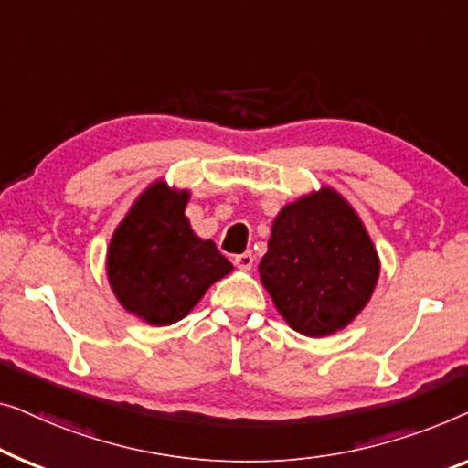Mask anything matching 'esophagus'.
<instances>
[{
	"label": "esophagus",
	"instance_id": "1",
	"mask_svg": "<svg viewBox=\"0 0 468 468\" xmlns=\"http://www.w3.org/2000/svg\"><path fill=\"white\" fill-rule=\"evenodd\" d=\"M233 262L237 265V269H241V271H250V269L254 267V256H252V252L237 254Z\"/></svg>",
	"mask_w": 468,
	"mask_h": 468
}]
</instances>
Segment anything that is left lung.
<instances>
[{
	"instance_id": "1",
	"label": "left lung",
	"mask_w": 468,
	"mask_h": 468,
	"mask_svg": "<svg viewBox=\"0 0 468 468\" xmlns=\"http://www.w3.org/2000/svg\"><path fill=\"white\" fill-rule=\"evenodd\" d=\"M259 273L288 326L326 337L363 312L378 284L379 256L350 203L322 186L282 207Z\"/></svg>"
}]
</instances>
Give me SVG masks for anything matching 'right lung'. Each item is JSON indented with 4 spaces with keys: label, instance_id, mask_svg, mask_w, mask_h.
Returning <instances> with one entry per match:
<instances>
[{
    "label": "right lung",
    "instance_id": "add662e5",
    "mask_svg": "<svg viewBox=\"0 0 468 468\" xmlns=\"http://www.w3.org/2000/svg\"><path fill=\"white\" fill-rule=\"evenodd\" d=\"M188 190L159 180L137 197L108 248L112 292L153 326L182 320L214 282L233 271L212 239L197 237L184 209Z\"/></svg>",
    "mask_w": 468,
    "mask_h": 468
}]
</instances>
